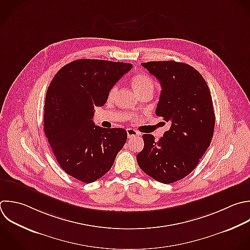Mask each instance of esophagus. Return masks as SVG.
<instances>
[{"mask_svg":"<svg viewBox=\"0 0 250 250\" xmlns=\"http://www.w3.org/2000/svg\"><path fill=\"white\" fill-rule=\"evenodd\" d=\"M127 135H128V138H134V137H136V136H139V132L137 131V130H135V129H132V128H128L127 130Z\"/></svg>","mask_w":250,"mask_h":250,"instance_id":"esophagus-1","label":"esophagus"}]
</instances>
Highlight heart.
<instances>
[{
	"mask_svg": "<svg viewBox=\"0 0 250 250\" xmlns=\"http://www.w3.org/2000/svg\"><path fill=\"white\" fill-rule=\"evenodd\" d=\"M131 83H132V86H133L135 92L138 95H140L144 92H152L153 88H154L153 80L148 75L144 74V73L135 74L131 79ZM116 91H117V86H113L109 90L108 95H107V99L109 101H111L114 98Z\"/></svg>",
	"mask_w": 250,
	"mask_h": 250,
	"instance_id": "b5f03b06",
	"label": "heart"
}]
</instances>
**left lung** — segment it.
Instances as JSON below:
<instances>
[{
    "instance_id": "obj_1",
    "label": "left lung",
    "mask_w": 250,
    "mask_h": 250,
    "mask_svg": "<svg viewBox=\"0 0 250 250\" xmlns=\"http://www.w3.org/2000/svg\"><path fill=\"white\" fill-rule=\"evenodd\" d=\"M142 65L160 82L155 114L171 126L157 142L143 135L145 146L137 161L152 179L171 184L188 176L208 148L215 126L213 103L205 80L190 65L174 61Z\"/></svg>"
}]
</instances>
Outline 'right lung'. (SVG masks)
Wrapping results in <instances>:
<instances>
[{"label":"right lung","instance_id":"obj_1","mask_svg":"<svg viewBox=\"0 0 250 250\" xmlns=\"http://www.w3.org/2000/svg\"><path fill=\"white\" fill-rule=\"evenodd\" d=\"M131 63L78 60L55 75L46 95L44 130L61 167L83 183H93L112 167L127 132L104 129L93 119L109 90L132 68Z\"/></svg>","mask_w":250,"mask_h":250}]
</instances>
